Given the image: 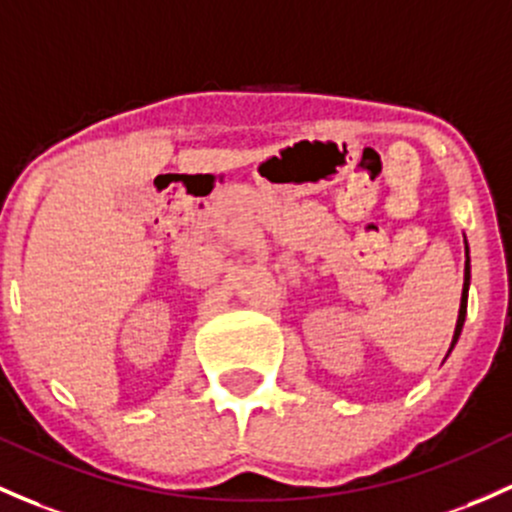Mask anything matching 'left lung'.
Wrapping results in <instances>:
<instances>
[{"mask_svg":"<svg viewBox=\"0 0 512 512\" xmlns=\"http://www.w3.org/2000/svg\"><path fill=\"white\" fill-rule=\"evenodd\" d=\"M469 282H471V262H469V245H466V267H464V292H461V306H459V319H456L454 328V341H451V348L456 346L461 336V328H464L466 321V301H469ZM449 348V351H451Z\"/></svg>","mask_w":512,"mask_h":512,"instance_id":"1","label":"left lung"}]
</instances>
